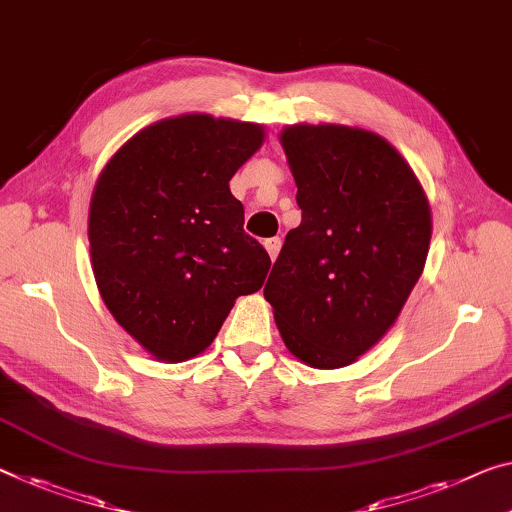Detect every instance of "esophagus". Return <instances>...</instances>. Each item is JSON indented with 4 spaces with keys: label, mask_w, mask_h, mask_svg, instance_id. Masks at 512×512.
I'll return each instance as SVG.
<instances>
[{
    "label": "esophagus",
    "mask_w": 512,
    "mask_h": 512,
    "mask_svg": "<svg viewBox=\"0 0 512 512\" xmlns=\"http://www.w3.org/2000/svg\"><path fill=\"white\" fill-rule=\"evenodd\" d=\"M265 249H267V254H270L272 261H277L279 249H281V240H279V238H270V240H265Z\"/></svg>",
    "instance_id": "obj_1"
}]
</instances>
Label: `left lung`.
I'll use <instances>...</instances> for the list:
<instances>
[{"mask_svg":"<svg viewBox=\"0 0 512 512\" xmlns=\"http://www.w3.org/2000/svg\"><path fill=\"white\" fill-rule=\"evenodd\" d=\"M279 141L302 224L265 283L286 348L311 368H343L380 338L426 265L432 217L405 157L375 132L297 123Z\"/></svg>","mask_w":512,"mask_h":512,"instance_id":"1","label":"left lung"}]
</instances>
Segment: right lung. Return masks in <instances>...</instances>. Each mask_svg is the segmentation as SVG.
Here are the masks:
<instances>
[{
	"label": "right lung",
	"instance_id": "obj_1",
	"mask_svg": "<svg viewBox=\"0 0 512 512\" xmlns=\"http://www.w3.org/2000/svg\"><path fill=\"white\" fill-rule=\"evenodd\" d=\"M258 123L183 114L139 130L100 171L89 206L91 267L114 320L148 355L178 364L215 341L270 256L242 229L229 180Z\"/></svg>",
	"mask_w": 512,
	"mask_h": 512
}]
</instances>
